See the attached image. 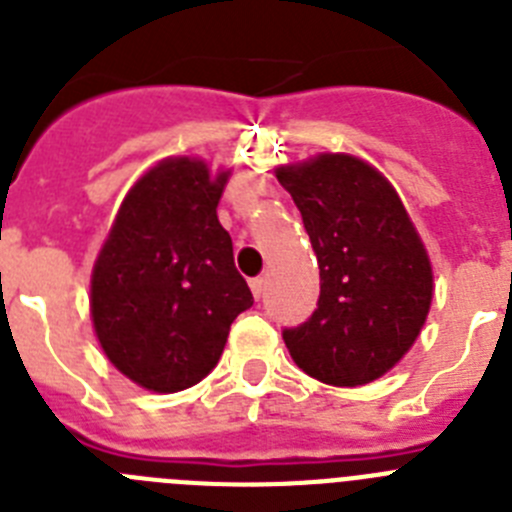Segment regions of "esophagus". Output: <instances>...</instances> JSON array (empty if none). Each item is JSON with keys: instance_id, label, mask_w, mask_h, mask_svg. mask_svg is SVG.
Here are the masks:
<instances>
[{"instance_id": "esophagus-1", "label": "esophagus", "mask_w": 512, "mask_h": 512, "mask_svg": "<svg viewBox=\"0 0 512 512\" xmlns=\"http://www.w3.org/2000/svg\"><path fill=\"white\" fill-rule=\"evenodd\" d=\"M251 292H253V297H256V300H261V297L266 295V279L264 277L251 279Z\"/></svg>"}]
</instances>
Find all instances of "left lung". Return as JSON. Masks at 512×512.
<instances>
[{"mask_svg": "<svg viewBox=\"0 0 512 512\" xmlns=\"http://www.w3.org/2000/svg\"><path fill=\"white\" fill-rule=\"evenodd\" d=\"M318 256V307L282 338L302 372L356 387L408 354L433 297L431 261L392 184L343 153L277 171Z\"/></svg>", "mask_w": 512, "mask_h": 512, "instance_id": "obj_1", "label": "left lung"}]
</instances>
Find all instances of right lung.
I'll return each mask as SVG.
<instances>
[{
  "label": "right lung",
  "mask_w": 512,
  "mask_h": 512,
  "mask_svg": "<svg viewBox=\"0 0 512 512\" xmlns=\"http://www.w3.org/2000/svg\"><path fill=\"white\" fill-rule=\"evenodd\" d=\"M228 174L169 158L125 197L92 274L104 354L153 392L187 390L215 369L228 330L253 305L217 220Z\"/></svg>",
  "instance_id": "1"
}]
</instances>
